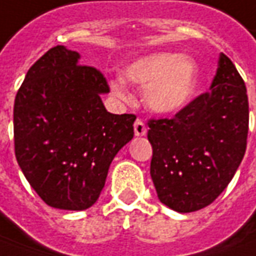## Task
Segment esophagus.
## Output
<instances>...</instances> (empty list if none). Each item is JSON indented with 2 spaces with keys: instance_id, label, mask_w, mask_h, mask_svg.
<instances>
[{
  "instance_id": "34e87169",
  "label": "esophagus",
  "mask_w": 256,
  "mask_h": 256,
  "mask_svg": "<svg viewBox=\"0 0 256 256\" xmlns=\"http://www.w3.org/2000/svg\"><path fill=\"white\" fill-rule=\"evenodd\" d=\"M134 132H135L136 136H145L146 134H148L146 125L142 120H136L135 121V124H134Z\"/></svg>"
}]
</instances>
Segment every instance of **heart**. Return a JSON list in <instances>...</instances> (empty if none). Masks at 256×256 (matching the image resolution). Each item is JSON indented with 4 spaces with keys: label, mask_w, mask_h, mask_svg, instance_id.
Segmentation results:
<instances>
[{
    "label": "heart",
    "mask_w": 256,
    "mask_h": 256,
    "mask_svg": "<svg viewBox=\"0 0 256 256\" xmlns=\"http://www.w3.org/2000/svg\"><path fill=\"white\" fill-rule=\"evenodd\" d=\"M125 82L145 86L142 102L154 114H174L182 110L196 90L199 66L190 56L158 51L132 60L122 68ZM110 89L120 100H128L121 79H111Z\"/></svg>",
    "instance_id": "obj_1"
}]
</instances>
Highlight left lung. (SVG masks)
Masks as SVG:
<instances>
[{
    "label": "left lung",
    "mask_w": 256,
    "mask_h": 256,
    "mask_svg": "<svg viewBox=\"0 0 256 256\" xmlns=\"http://www.w3.org/2000/svg\"><path fill=\"white\" fill-rule=\"evenodd\" d=\"M149 128L158 200L180 213L210 205L232 181L246 148V88L230 58L220 54L210 92L172 120H152Z\"/></svg>",
    "instance_id": "1"
}]
</instances>
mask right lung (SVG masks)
I'll return each instance as SVG.
<instances>
[{"label":"right lung","instance_id":"right-lung-1","mask_svg":"<svg viewBox=\"0 0 256 256\" xmlns=\"http://www.w3.org/2000/svg\"><path fill=\"white\" fill-rule=\"evenodd\" d=\"M79 60L65 46L52 47L32 65L14 106L18 164L37 195L62 210H84L98 200L136 120L106 110V78Z\"/></svg>","mask_w":256,"mask_h":256}]
</instances>
